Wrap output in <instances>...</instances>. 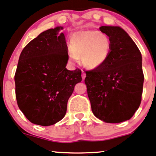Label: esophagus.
Instances as JSON below:
<instances>
[{
  "instance_id": "esophagus-1",
  "label": "esophagus",
  "mask_w": 156,
  "mask_h": 156,
  "mask_svg": "<svg viewBox=\"0 0 156 156\" xmlns=\"http://www.w3.org/2000/svg\"><path fill=\"white\" fill-rule=\"evenodd\" d=\"M85 76H86V73H85L84 72V71H83V73H82V77H83V80L85 78Z\"/></svg>"
}]
</instances>
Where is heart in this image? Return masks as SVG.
<instances>
[{
	"instance_id": "heart-1",
	"label": "heart",
	"mask_w": 156,
	"mask_h": 156,
	"mask_svg": "<svg viewBox=\"0 0 156 156\" xmlns=\"http://www.w3.org/2000/svg\"><path fill=\"white\" fill-rule=\"evenodd\" d=\"M69 57L73 62L78 58L89 69H94L108 59L111 50V38L96 30L76 31L70 39Z\"/></svg>"
}]
</instances>
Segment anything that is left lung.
I'll return each instance as SVG.
<instances>
[{"label": "left lung", "instance_id": "left-lung-1", "mask_svg": "<svg viewBox=\"0 0 156 156\" xmlns=\"http://www.w3.org/2000/svg\"><path fill=\"white\" fill-rule=\"evenodd\" d=\"M111 38L108 59L86 71L85 83L94 116L108 123L129 120L139 108L144 83L142 57L137 45L119 26H101Z\"/></svg>", "mask_w": 156, "mask_h": 156}]
</instances>
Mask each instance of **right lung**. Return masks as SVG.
<instances>
[{
  "mask_svg": "<svg viewBox=\"0 0 156 156\" xmlns=\"http://www.w3.org/2000/svg\"><path fill=\"white\" fill-rule=\"evenodd\" d=\"M62 27L43 31L23 49L15 74V96L20 110L31 123L55 125L62 119L76 83L80 69H66L68 47Z\"/></svg>",
  "mask_w": 156,
  "mask_h": 156,
  "instance_id": "right-lung-1",
  "label": "right lung"
}]
</instances>
